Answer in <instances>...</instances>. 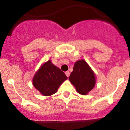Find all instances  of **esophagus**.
I'll return each mask as SVG.
<instances>
[{"instance_id":"obj_1","label":"esophagus","mask_w":130,"mask_h":130,"mask_svg":"<svg viewBox=\"0 0 130 130\" xmlns=\"http://www.w3.org/2000/svg\"><path fill=\"white\" fill-rule=\"evenodd\" d=\"M65 74H66V76H67L68 77H69V76H70V72L67 71V72H65Z\"/></svg>"}]
</instances>
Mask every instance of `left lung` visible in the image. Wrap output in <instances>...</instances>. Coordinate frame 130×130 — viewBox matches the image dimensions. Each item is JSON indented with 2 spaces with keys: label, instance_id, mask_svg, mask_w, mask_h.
Masks as SVG:
<instances>
[{
  "label": "left lung",
  "instance_id": "8db88e82",
  "mask_svg": "<svg viewBox=\"0 0 130 130\" xmlns=\"http://www.w3.org/2000/svg\"><path fill=\"white\" fill-rule=\"evenodd\" d=\"M69 80L77 92L82 95L87 94L96 84L95 73L84 60H79L75 63Z\"/></svg>",
  "mask_w": 130,
  "mask_h": 130
}]
</instances>
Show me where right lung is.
<instances>
[{
	"label": "right lung",
	"instance_id": "right-lung-1",
	"mask_svg": "<svg viewBox=\"0 0 130 130\" xmlns=\"http://www.w3.org/2000/svg\"><path fill=\"white\" fill-rule=\"evenodd\" d=\"M68 79L60 69L48 60L42 64L33 77V85L43 96L56 93L60 85Z\"/></svg>",
	"mask_w": 130,
	"mask_h": 130
}]
</instances>
